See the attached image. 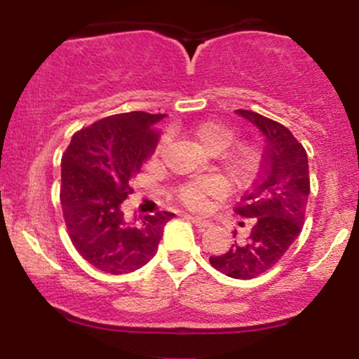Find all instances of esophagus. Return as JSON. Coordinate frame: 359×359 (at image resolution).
I'll return each instance as SVG.
<instances>
[{
	"label": "esophagus",
	"instance_id": "obj_1",
	"mask_svg": "<svg viewBox=\"0 0 359 359\" xmlns=\"http://www.w3.org/2000/svg\"><path fill=\"white\" fill-rule=\"evenodd\" d=\"M189 219H191L194 224L197 226V228H209L211 226V222L208 219H204V217H199V216H189Z\"/></svg>",
	"mask_w": 359,
	"mask_h": 359
}]
</instances>
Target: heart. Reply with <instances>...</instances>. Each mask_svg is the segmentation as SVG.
<instances>
[{"mask_svg": "<svg viewBox=\"0 0 359 359\" xmlns=\"http://www.w3.org/2000/svg\"><path fill=\"white\" fill-rule=\"evenodd\" d=\"M194 137L208 151L217 154L228 148L234 140L233 128L217 121H204L194 128ZM158 148H162L160 145ZM222 167L234 184H248L259 168V151L250 143H241L222 156ZM226 192V184L217 177L192 180L179 189V199L191 209H204L214 197Z\"/></svg>", "mask_w": 359, "mask_h": 359, "instance_id": "b5f03b06", "label": "heart"}]
</instances>
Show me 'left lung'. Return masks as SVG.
<instances>
[{
  "label": "left lung",
  "instance_id": "left-lung-1",
  "mask_svg": "<svg viewBox=\"0 0 359 359\" xmlns=\"http://www.w3.org/2000/svg\"><path fill=\"white\" fill-rule=\"evenodd\" d=\"M265 137L259 179L241 197L234 212L248 219V233L238 238L226 253L209 262L231 278L250 280L265 273L285 255L302 231L311 179L306 148L290 130L248 109H236ZM245 226V222H240Z\"/></svg>",
  "mask_w": 359,
  "mask_h": 359
}]
</instances>
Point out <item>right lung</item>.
I'll use <instances>...</instances> for the list:
<instances>
[{
    "mask_svg": "<svg viewBox=\"0 0 359 359\" xmlns=\"http://www.w3.org/2000/svg\"><path fill=\"white\" fill-rule=\"evenodd\" d=\"M165 114L145 111L113 114L82 128L62 155L60 204L72 245L106 273L142 269L158 250L174 212L125 219L121 204L133 192L130 180L155 150V125Z\"/></svg>",
    "mask_w": 359,
    "mask_h": 359,
    "instance_id": "add662e5",
    "label": "right lung"
}]
</instances>
